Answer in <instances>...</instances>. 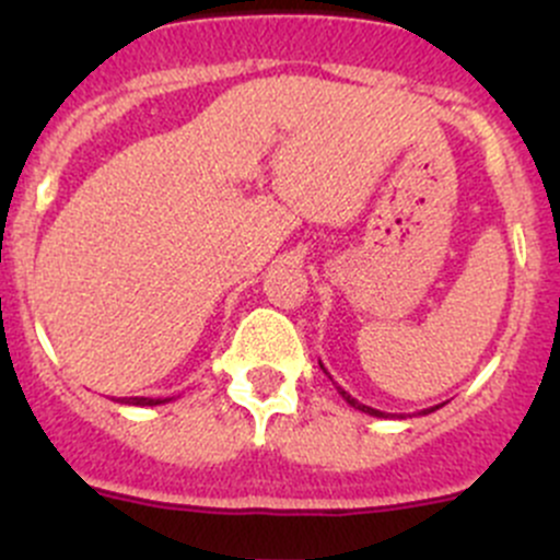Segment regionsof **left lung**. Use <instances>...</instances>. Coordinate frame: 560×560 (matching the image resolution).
<instances>
[{
    "instance_id": "8db88e82",
    "label": "left lung",
    "mask_w": 560,
    "mask_h": 560,
    "mask_svg": "<svg viewBox=\"0 0 560 560\" xmlns=\"http://www.w3.org/2000/svg\"><path fill=\"white\" fill-rule=\"evenodd\" d=\"M319 365H322V363H319ZM338 393H341V398L347 400L349 406H354V409H358V411H365V415H371V417H389V415H385V411H380V409H371V406L360 404V400H358V398H352V395H349L347 389H343V387H338ZM442 406H444V404H442ZM433 409H439V406H431V409H422V415H431Z\"/></svg>"
}]
</instances>
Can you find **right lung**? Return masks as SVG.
Wrapping results in <instances>:
<instances>
[{
    "instance_id": "obj_1",
    "label": "right lung",
    "mask_w": 560,
    "mask_h": 560,
    "mask_svg": "<svg viewBox=\"0 0 560 560\" xmlns=\"http://www.w3.org/2000/svg\"><path fill=\"white\" fill-rule=\"evenodd\" d=\"M173 398H118V404H129V406H160L167 404Z\"/></svg>"
}]
</instances>
